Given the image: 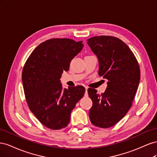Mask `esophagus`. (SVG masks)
I'll return each instance as SVG.
<instances>
[{
	"mask_svg": "<svg viewBox=\"0 0 157 157\" xmlns=\"http://www.w3.org/2000/svg\"><path fill=\"white\" fill-rule=\"evenodd\" d=\"M85 89H86V92H85V96L88 97V87H85Z\"/></svg>",
	"mask_w": 157,
	"mask_h": 157,
	"instance_id": "34e87169",
	"label": "esophagus"
}]
</instances>
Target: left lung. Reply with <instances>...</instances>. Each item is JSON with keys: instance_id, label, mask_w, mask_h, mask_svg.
Segmentation results:
<instances>
[{"instance_id": "obj_1", "label": "left lung", "mask_w": 157, "mask_h": 157, "mask_svg": "<svg viewBox=\"0 0 157 157\" xmlns=\"http://www.w3.org/2000/svg\"><path fill=\"white\" fill-rule=\"evenodd\" d=\"M87 41L98 59L99 75L108 80L101 94L88 90L93 102L90 119L97 127L109 128L119 122L132 105L140 81L139 64L129 47L117 37L94 36Z\"/></svg>"}]
</instances>
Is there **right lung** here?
Returning <instances> with one entry per match:
<instances>
[{"instance_id":"obj_1","label":"right lung","mask_w":157,"mask_h":157,"mask_svg":"<svg viewBox=\"0 0 157 157\" xmlns=\"http://www.w3.org/2000/svg\"><path fill=\"white\" fill-rule=\"evenodd\" d=\"M83 46L82 41L69 39L46 40L33 50L23 67L22 82L28 106L50 129L67 126L71 111L84 96L82 86L63 89L59 80Z\"/></svg>"}]
</instances>
